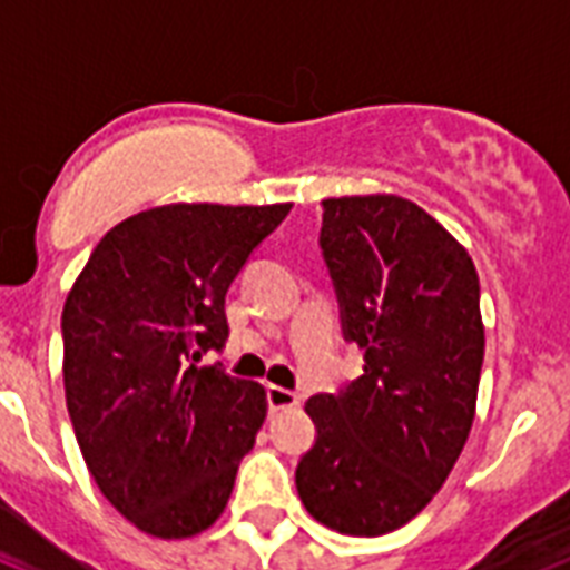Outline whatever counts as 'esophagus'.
I'll return each instance as SVG.
<instances>
[{"label": "esophagus", "instance_id": "34e87169", "mask_svg": "<svg viewBox=\"0 0 570 570\" xmlns=\"http://www.w3.org/2000/svg\"><path fill=\"white\" fill-rule=\"evenodd\" d=\"M299 404V396H296L294 390L279 387V384H267V407L271 411H285V407H294Z\"/></svg>", "mask_w": 570, "mask_h": 570}]
</instances>
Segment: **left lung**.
Listing matches in <instances>:
<instances>
[{
  "label": "left lung",
  "mask_w": 570,
  "mask_h": 570,
  "mask_svg": "<svg viewBox=\"0 0 570 570\" xmlns=\"http://www.w3.org/2000/svg\"><path fill=\"white\" fill-rule=\"evenodd\" d=\"M320 250L364 375L305 402L317 436L296 492L337 533L384 535L425 510L469 440L481 282L443 224L396 195L323 200Z\"/></svg>",
  "instance_id": "left-lung-1"
}]
</instances>
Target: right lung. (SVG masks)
Instances as JSON below:
<instances>
[{"instance_id":"obj_1","label":"right lung","mask_w":570,"mask_h":570,"mask_svg":"<svg viewBox=\"0 0 570 570\" xmlns=\"http://www.w3.org/2000/svg\"><path fill=\"white\" fill-rule=\"evenodd\" d=\"M291 204H171L121 220L66 296L63 387L101 495L186 539L215 524L265 422V387L197 366L229 337L224 299Z\"/></svg>"}]
</instances>
